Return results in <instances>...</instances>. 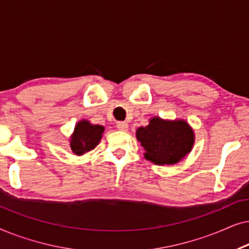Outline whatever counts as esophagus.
Returning a JSON list of instances; mask_svg holds the SVG:
<instances>
[{"mask_svg":"<svg viewBox=\"0 0 249 249\" xmlns=\"http://www.w3.org/2000/svg\"><path fill=\"white\" fill-rule=\"evenodd\" d=\"M128 124L127 122H124V121H119V122H117V128H118V130H120V131H127L128 130Z\"/></svg>","mask_w":249,"mask_h":249,"instance_id":"34e87169","label":"esophagus"}]
</instances>
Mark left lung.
I'll list each match as a JSON object with an SVG mask.
<instances>
[{
	"label": "left lung",
	"instance_id": "8db88e82",
	"mask_svg": "<svg viewBox=\"0 0 249 249\" xmlns=\"http://www.w3.org/2000/svg\"><path fill=\"white\" fill-rule=\"evenodd\" d=\"M145 149L146 160L158 165L176 164L192 151L195 135L185 120H163L154 117L149 124L136 131Z\"/></svg>",
	"mask_w": 249,
	"mask_h": 249
}]
</instances>
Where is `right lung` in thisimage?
Instances as JSON below:
<instances>
[{
    "instance_id": "1",
    "label": "right lung",
    "mask_w": 249,
    "mask_h": 249,
    "mask_svg": "<svg viewBox=\"0 0 249 249\" xmlns=\"http://www.w3.org/2000/svg\"><path fill=\"white\" fill-rule=\"evenodd\" d=\"M104 132V127L91 124L89 121L81 120L74 127L70 138V147L76 155H83L94 149L100 142Z\"/></svg>"
}]
</instances>
